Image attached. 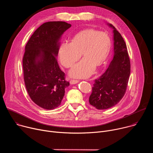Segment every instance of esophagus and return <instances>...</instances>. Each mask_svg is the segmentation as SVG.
I'll return each instance as SVG.
<instances>
[{
  "label": "esophagus",
  "instance_id": "obj_1",
  "mask_svg": "<svg viewBox=\"0 0 153 153\" xmlns=\"http://www.w3.org/2000/svg\"><path fill=\"white\" fill-rule=\"evenodd\" d=\"M70 82V84L74 85V84L77 83L79 82V80H71Z\"/></svg>",
  "mask_w": 153,
  "mask_h": 153
}]
</instances>
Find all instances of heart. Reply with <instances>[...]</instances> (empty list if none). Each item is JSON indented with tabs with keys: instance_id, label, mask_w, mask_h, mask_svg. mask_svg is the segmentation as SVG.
<instances>
[{
	"instance_id": "1",
	"label": "heart",
	"mask_w": 153,
	"mask_h": 153,
	"mask_svg": "<svg viewBox=\"0 0 153 153\" xmlns=\"http://www.w3.org/2000/svg\"><path fill=\"white\" fill-rule=\"evenodd\" d=\"M111 48V39L104 32L88 28L77 33L71 42H62L59 49V57L65 67H70L81 56L83 58L74 64L69 70L73 78L85 79L90 77L96 67L106 60Z\"/></svg>"
}]
</instances>
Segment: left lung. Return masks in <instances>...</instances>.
<instances>
[{
  "label": "left lung",
  "instance_id": "left-lung-1",
  "mask_svg": "<svg viewBox=\"0 0 153 153\" xmlns=\"http://www.w3.org/2000/svg\"><path fill=\"white\" fill-rule=\"evenodd\" d=\"M113 30L114 56L105 72L97 79L89 98L90 103L98 110H106L123 97L130 75V60L126 43L119 32L111 24Z\"/></svg>",
  "mask_w": 153,
  "mask_h": 153
}]
</instances>
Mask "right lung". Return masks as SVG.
<instances>
[{
  "instance_id": "1",
  "label": "right lung",
  "mask_w": 153,
  "mask_h": 153,
  "mask_svg": "<svg viewBox=\"0 0 153 153\" xmlns=\"http://www.w3.org/2000/svg\"><path fill=\"white\" fill-rule=\"evenodd\" d=\"M71 27L65 22H48L33 33L25 46L24 78L31 100L45 110L58 107L70 83L65 79L57 57L63 33Z\"/></svg>"
}]
</instances>
